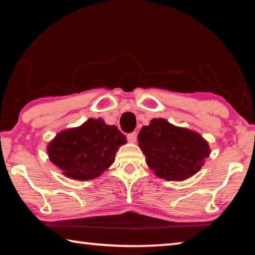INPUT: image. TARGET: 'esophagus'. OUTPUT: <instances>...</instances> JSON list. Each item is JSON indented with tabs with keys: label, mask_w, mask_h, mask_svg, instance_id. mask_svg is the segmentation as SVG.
Here are the masks:
<instances>
[{
	"label": "esophagus",
	"mask_w": 255,
	"mask_h": 255,
	"mask_svg": "<svg viewBox=\"0 0 255 255\" xmlns=\"http://www.w3.org/2000/svg\"><path fill=\"white\" fill-rule=\"evenodd\" d=\"M128 141H130V143H135L136 139H137V132L136 131H132L130 133H128Z\"/></svg>",
	"instance_id": "34e87169"
}]
</instances>
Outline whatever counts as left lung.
Segmentation results:
<instances>
[{"instance_id":"left-lung-1","label":"left lung","mask_w":255,"mask_h":255,"mask_svg":"<svg viewBox=\"0 0 255 255\" xmlns=\"http://www.w3.org/2000/svg\"><path fill=\"white\" fill-rule=\"evenodd\" d=\"M137 139L149 169L167 181L189 179L210 154L208 141L200 133L176 127L163 118L152 119L148 126H143Z\"/></svg>"}]
</instances>
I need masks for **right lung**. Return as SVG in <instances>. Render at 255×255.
I'll return each mask as SVG.
<instances>
[{"label":"right lung","mask_w":255,"mask_h":255,"mask_svg":"<svg viewBox=\"0 0 255 255\" xmlns=\"http://www.w3.org/2000/svg\"><path fill=\"white\" fill-rule=\"evenodd\" d=\"M126 143L127 138L114 125L90 118L79 127L58 132L47 146V153L66 178L88 181L109 169L117 150Z\"/></svg>","instance_id":"right-lung-1"}]
</instances>
